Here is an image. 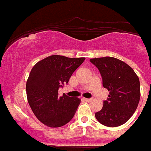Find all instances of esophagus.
<instances>
[{
	"mask_svg": "<svg viewBox=\"0 0 151 151\" xmlns=\"http://www.w3.org/2000/svg\"><path fill=\"white\" fill-rule=\"evenodd\" d=\"M83 100L84 101H86V102H90L91 101V99H89V98H83Z\"/></svg>",
	"mask_w": 151,
	"mask_h": 151,
	"instance_id": "esophagus-1",
	"label": "esophagus"
}]
</instances>
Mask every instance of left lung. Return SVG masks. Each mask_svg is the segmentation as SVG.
I'll return each mask as SVG.
<instances>
[{"label":"left lung","instance_id":"left-lung-1","mask_svg":"<svg viewBox=\"0 0 151 151\" xmlns=\"http://www.w3.org/2000/svg\"><path fill=\"white\" fill-rule=\"evenodd\" d=\"M90 61L98 68L103 86L109 91L102 109L95 113L96 120L108 127L123 125L136 111L140 98L137 75L129 65L115 58L104 57Z\"/></svg>","mask_w":151,"mask_h":151}]
</instances>
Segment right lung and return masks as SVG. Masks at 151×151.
I'll return each mask as SVG.
<instances>
[{"label": "right lung", "mask_w": 151, "mask_h": 151, "mask_svg": "<svg viewBox=\"0 0 151 151\" xmlns=\"http://www.w3.org/2000/svg\"><path fill=\"white\" fill-rule=\"evenodd\" d=\"M84 60L51 55L32 67L26 82V95L32 112L42 123L58 128L72 120L80 99L65 94L60 96L58 89L68 83Z\"/></svg>", "instance_id": "obj_1"}]
</instances>
